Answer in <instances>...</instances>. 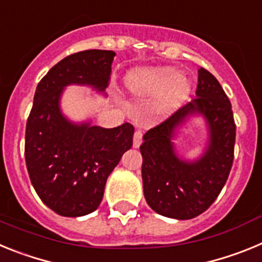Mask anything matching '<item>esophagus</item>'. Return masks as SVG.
I'll list each match as a JSON object with an SVG mask.
<instances>
[{
  "instance_id": "obj_1",
  "label": "esophagus",
  "mask_w": 262,
  "mask_h": 262,
  "mask_svg": "<svg viewBox=\"0 0 262 262\" xmlns=\"http://www.w3.org/2000/svg\"><path fill=\"white\" fill-rule=\"evenodd\" d=\"M142 139H143V133L140 129H136L135 134H134V148H139L140 144H142Z\"/></svg>"
}]
</instances>
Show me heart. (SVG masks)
Masks as SVG:
<instances>
[{"mask_svg":"<svg viewBox=\"0 0 262 262\" xmlns=\"http://www.w3.org/2000/svg\"><path fill=\"white\" fill-rule=\"evenodd\" d=\"M124 85L134 96H157L156 110L160 113L178 107L191 92V81L170 67L136 68L126 76Z\"/></svg>","mask_w":262,"mask_h":262,"instance_id":"1","label":"heart"}]
</instances>
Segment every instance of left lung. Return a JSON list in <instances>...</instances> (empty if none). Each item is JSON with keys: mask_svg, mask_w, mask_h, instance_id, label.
Here are the masks:
<instances>
[{"mask_svg": "<svg viewBox=\"0 0 262 262\" xmlns=\"http://www.w3.org/2000/svg\"><path fill=\"white\" fill-rule=\"evenodd\" d=\"M195 98L143 136L142 177L148 206L172 219H193L214 203L226 184L233 161L236 126L232 106L219 81L198 69ZM201 115L208 126L205 152L186 160L175 152L172 138L191 116Z\"/></svg>", "mask_w": 262, "mask_h": 262, "instance_id": "obj_1", "label": "left lung"}]
</instances>
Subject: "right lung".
<instances>
[{
	"instance_id": "1",
	"label": "right lung",
	"mask_w": 262,
	"mask_h": 262,
	"mask_svg": "<svg viewBox=\"0 0 262 262\" xmlns=\"http://www.w3.org/2000/svg\"><path fill=\"white\" fill-rule=\"evenodd\" d=\"M114 56L105 50L69 55L36 86L26 124V165L39 198L61 216H84L98 209L107 177L133 145V124L103 128L90 122L75 123L60 107L68 85L103 93Z\"/></svg>"
}]
</instances>
